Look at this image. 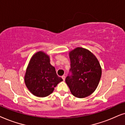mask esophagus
Masks as SVG:
<instances>
[{
    "label": "esophagus",
    "instance_id": "obj_1",
    "mask_svg": "<svg viewBox=\"0 0 125 125\" xmlns=\"http://www.w3.org/2000/svg\"><path fill=\"white\" fill-rule=\"evenodd\" d=\"M65 78H66V76L64 75L62 76V78L63 80V81H64V80H65Z\"/></svg>",
    "mask_w": 125,
    "mask_h": 125
}]
</instances>
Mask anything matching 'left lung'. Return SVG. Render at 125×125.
<instances>
[{"label":"left lung","instance_id":"obj_1","mask_svg":"<svg viewBox=\"0 0 125 125\" xmlns=\"http://www.w3.org/2000/svg\"><path fill=\"white\" fill-rule=\"evenodd\" d=\"M73 74L66 78L73 95L79 98L89 96L97 88L102 75L98 60L91 51L76 47L69 52Z\"/></svg>","mask_w":125,"mask_h":125}]
</instances>
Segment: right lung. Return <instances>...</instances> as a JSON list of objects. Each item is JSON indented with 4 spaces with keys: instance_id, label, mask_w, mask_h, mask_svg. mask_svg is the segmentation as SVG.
I'll return each instance as SVG.
<instances>
[{
    "instance_id": "obj_1",
    "label": "right lung",
    "mask_w": 125,
    "mask_h": 125,
    "mask_svg": "<svg viewBox=\"0 0 125 125\" xmlns=\"http://www.w3.org/2000/svg\"><path fill=\"white\" fill-rule=\"evenodd\" d=\"M50 56L42 51L36 52L30 59L24 75L29 90L36 96L46 97L53 92L63 79L56 74L50 64Z\"/></svg>"
}]
</instances>
